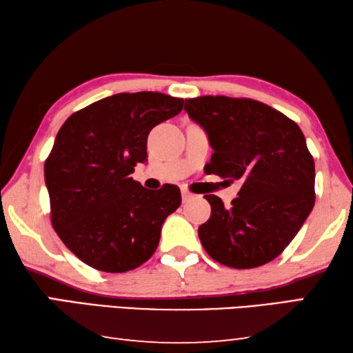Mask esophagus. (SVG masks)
<instances>
[{
    "label": "esophagus",
    "instance_id": "34e87169",
    "mask_svg": "<svg viewBox=\"0 0 353 353\" xmlns=\"http://www.w3.org/2000/svg\"><path fill=\"white\" fill-rule=\"evenodd\" d=\"M194 197H196V194L191 193V191L182 190V201L183 202H188V201H191V199H194Z\"/></svg>",
    "mask_w": 353,
    "mask_h": 353
}]
</instances>
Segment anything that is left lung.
<instances>
[{
    "label": "left lung",
    "mask_w": 353,
    "mask_h": 353,
    "mask_svg": "<svg viewBox=\"0 0 353 353\" xmlns=\"http://www.w3.org/2000/svg\"><path fill=\"white\" fill-rule=\"evenodd\" d=\"M185 111L208 134L214 152L208 174L242 187L232 207L203 196L210 219L199 239L211 258L232 268H254L284 252L315 205V162L299 126L253 99L202 95Z\"/></svg>",
    "instance_id": "obj_1"
}]
</instances>
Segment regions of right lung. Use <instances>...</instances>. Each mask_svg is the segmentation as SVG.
Segmentation results:
<instances>
[{
  "label": "right lung",
  "instance_id": "1",
  "mask_svg": "<svg viewBox=\"0 0 353 353\" xmlns=\"http://www.w3.org/2000/svg\"><path fill=\"white\" fill-rule=\"evenodd\" d=\"M183 99L121 92L69 115L44 162L50 222L63 243L89 267L108 273L148 261L181 190H146L131 177L145 163L150 131L174 117Z\"/></svg>",
  "mask_w": 353,
  "mask_h": 353
}]
</instances>
